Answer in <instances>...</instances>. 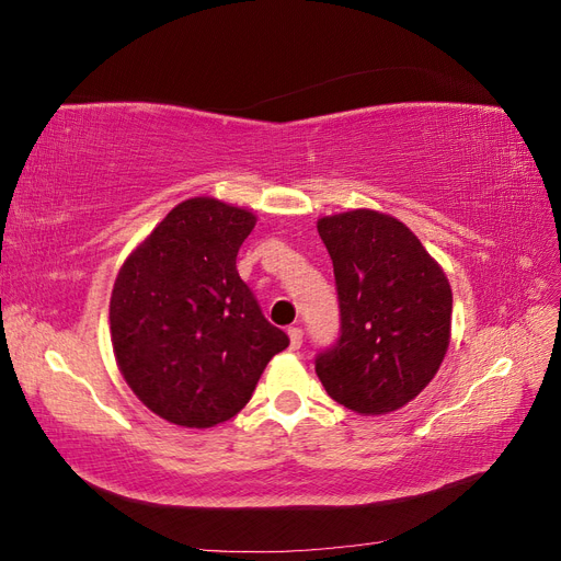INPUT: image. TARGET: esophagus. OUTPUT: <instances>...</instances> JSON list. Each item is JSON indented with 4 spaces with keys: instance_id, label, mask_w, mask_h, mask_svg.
<instances>
[{
    "instance_id": "34e87169",
    "label": "esophagus",
    "mask_w": 561,
    "mask_h": 561,
    "mask_svg": "<svg viewBox=\"0 0 561 561\" xmlns=\"http://www.w3.org/2000/svg\"><path fill=\"white\" fill-rule=\"evenodd\" d=\"M287 336H290V348H293V351H299V348H301V336H304V332H301L299 328H290V330H287Z\"/></svg>"
}]
</instances>
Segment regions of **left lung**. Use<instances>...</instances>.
Masks as SVG:
<instances>
[{
    "mask_svg": "<svg viewBox=\"0 0 561 561\" xmlns=\"http://www.w3.org/2000/svg\"><path fill=\"white\" fill-rule=\"evenodd\" d=\"M336 280L342 334L316 358L328 396L355 414H388L437 375L451 339V285L400 219L348 210L318 219Z\"/></svg>",
    "mask_w": 561,
    "mask_h": 561,
    "instance_id": "1",
    "label": "left lung"
}]
</instances>
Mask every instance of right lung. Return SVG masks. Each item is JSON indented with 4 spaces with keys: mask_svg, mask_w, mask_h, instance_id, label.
<instances>
[{
    "mask_svg": "<svg viewBox=\"0 0 561 561\" xmlns=\"http://www.w3.org/2000/svg\"><path fill=\"white\" fill-rule=\"evenodd\" d=\"M250 210L213 196L168 213L118 268L110 299L114 358L138 400L184 428L239 414L290 339L262 316L236 271Z\"/></svg>",
    "mask_w": 561,
    "mask_h": 561,
    "instance_id": "obj_1",
    "label": "right lung"
}]
</instances>
